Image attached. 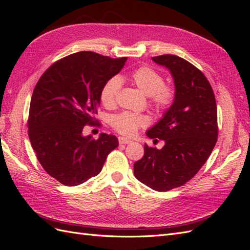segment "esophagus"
Segmentation results:
<instances>
[{
    "label": "esophagus",
    "instance_id": "esophagus-1",
    "mask_svg": "<svg viewBox=\"0 0 250 250\" xmlns=\"http://www.w3.org/2000/svg\"><path fill=\"white\" fill-rule=\"evenodd\" d=\"M119 143L121 144V145H122V144H130V143H131V141H130V140H128V139H125V138L120 137V138H119Z\"/></svg>",
    "mask_w": 250,
    "mask_h": 250
}]
</instances>
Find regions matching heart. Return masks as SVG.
Segmentation results:
<instances>
[{"label":"heart","mask_w":250,"mask_h":250,"mask_svg":"<svg viewBox=\"0 0 250 250\" xmlns=\"http://www.w3.org/2000/svg\"><path fill=\"white\" fill-rule=\"evenodd\" d=\"M129 79L142 93L149 97L150 106L157 113L167 111L175 98L173 86L165 83L164 75L148 65L135 69ZM122 82L118 76H113L104 82L100 90V100L106 107H111L117 102ZM110 124L118 133L125 137H132L141 127L148 124V119L144 115L131 112H121L111 117Z\"/></svg>","instance_id":"b5f03b06"}]
</instances>
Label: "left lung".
I'll return each instance as SVG.
<instances>
[{"instance_id":"1","label":"left lung","mask_w":250,"mask_h":250,"mask_svg":"<svg viewBox=\"0 0 250 250\" xmlns=\"http://www.w3.org/2000/svg\"><path fill=\"white\" fill-rule=\"evenodd\" d=\"M152 59L170 70L175 99L164 118L147 131L150 139L165 141V146L158 150L145 144V154L133 169L141 183L167 192L187 184L209 157L218 138L217 104L208 78L191 62L171 54Z\"/></svg>"}]
</instances>
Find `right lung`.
<instances>
[{
  "label": "right lung",
  "instance_id": "right-lung-1",
  "mask_svg": "<svg viewBox=\"0 0 250 250\" xmlns=\"http://www.w3.org/2000/svg\"><path fill=\"white\" fill-rule=\"evenodd\" d=\"M127 57L110 58L82 51L58 59L33 90L28 134L43 170L60 184L75 187L100 173L119 146L112 134L83 137L85 125L100 126L95 115L104 82L117 75Z\"/></svg>",
  "mask_w": 250,
  "mask_h": 250
}]
</instances>
